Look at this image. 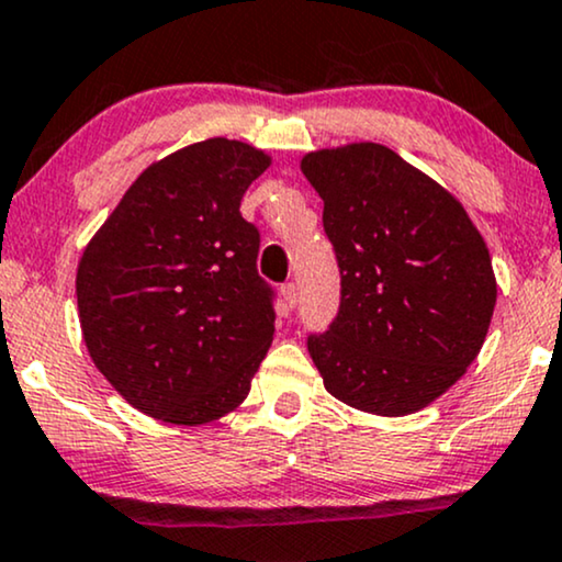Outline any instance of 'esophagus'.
<instances>
[{"label":"esophagus","mask_w":562,"mask_h":562,"mask_svg":"<svg viewBox=\"0 0 562 562\" xmlns=\"http://www.w3.org/2000/svg\"><path fill=\"white\" fill-rule=\"evenodd\" d=\"M281 294H283V302H286V307L294 310V307H296V300H300V296H296V283H294V281L283 283Z\"/></svg>","instance_id":"1"}]
</instances>
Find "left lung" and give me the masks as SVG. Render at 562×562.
<instances>
[{
    "label": "left lung",
    "mask_w": 562,
    "mask_h": 562,
    "mask_svg": "<svg viewBox=\"0 0 562 562\" xmlns=\"http://www.w3.org/2000/svg\"><path fill=\"white\" fill-rule=\"evenodd\" d=\"M302 171L341 273L334 323L307 336L325 391L383 417L419 412L480 355L490 249L459 200L385 145L315 150Z\"/></svg>",
    "instance_id": "left-lung-1"
}]
</instances>
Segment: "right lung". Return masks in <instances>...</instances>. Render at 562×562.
Returning a JSON list of instances; mask_svg holds the SVG:
<instances>
[{
	"instance_id": "right-lung-1",
	"label": "right lung",
	"mask_w": 562,
	"mask_h": 562,
	"mask_svg": "<svg viewBox=\"0 0 562 562\" xmlns=\"http://www.w3.org/2000/svg\"><path fill=\"white\" fill-rule=\"evenodd\" d=\"M268 166L239 140L187 145L135 179L82 252L78 310L90 357L150 417H224L273 341L260 232L239 213Z\"/></svg>"
}]
</instances>
